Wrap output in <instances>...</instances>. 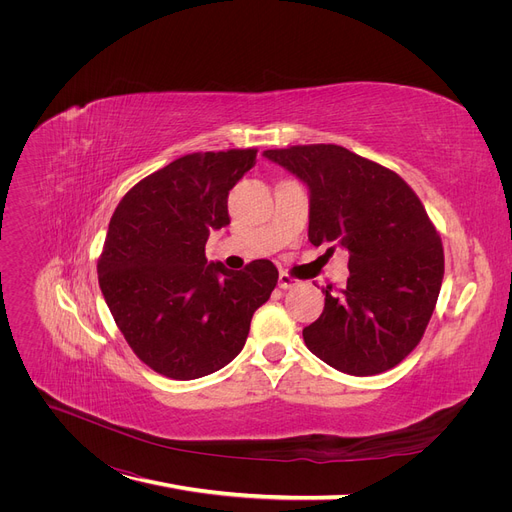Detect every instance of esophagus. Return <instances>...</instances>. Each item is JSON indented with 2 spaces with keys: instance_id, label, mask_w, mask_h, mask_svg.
<instances>
[{
  "instance_id": "obj_1",
  "label": "esophagus",
  "mask_w": 512,
  "mask_h": 512,
  "mask_svg": "<svg viewBox=\"0 0 512 512\" xmlns=\"http://www.w3.org/2000/svg\"><path fill=\"white\" fill-rule=\"evenodd\" d=\"M278 286L282 288V290H288V288H294V286H299V280L297 278H292L290 274H280V278H278Z\"/></svg>"
}]
</instances>
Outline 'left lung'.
I'll list each match as a JSON object with an SVG mask.
<instances>
[{"instance_id": "left-lung-1", "label": "left lung", "mask_w": 512, "mask_h": 512, "mask_svg": "<svg viewBox=\"0 0 512 512\" xmlns=\"http://www.w3.org/2000/svg\"><path fill=\"white\" fill-rule=\"evenodd\" d=\"M307 182L309 240L348 251L346 288L303 330L309 351L348 375L392 369L421 342L444 278L442 238L394 170L340 145L267 149Z\"/></svg>"}]
</instances>
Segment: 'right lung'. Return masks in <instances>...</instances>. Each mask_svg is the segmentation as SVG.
<instances>
[{"label":"right lung","mask_w":512,"mask_h":512,"mask_svg":"<svg viewBox=\"0 0 512 512\" xmlns=\"http://www.w3.org/2000/svg\"><path fill=\"white\" fill-rule=\"evenodd\" d=\"M255 161V147L188 153L134 184L112 215L99 286L132 353L166 378L228 365L278 284L267 259L230 272L205 257L209 232L230 224L228 193Z\"/></svg>","instance_id":"right-lung-1"}]
</instances>
